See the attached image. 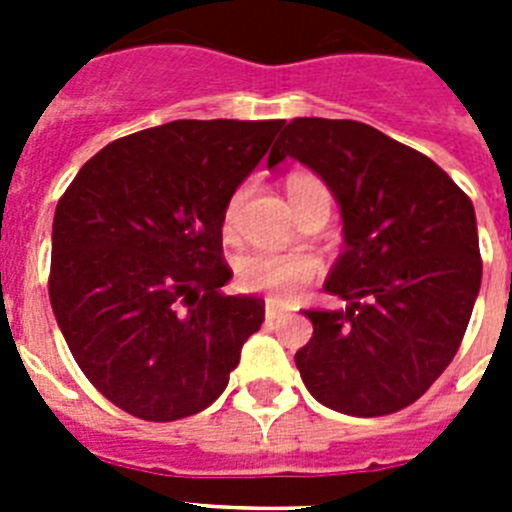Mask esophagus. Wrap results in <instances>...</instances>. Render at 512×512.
Wrapping results in <instances>:
<instances>
[{"instance_id": "obj_1", "label": "esophagus", "mask_w": 512, "mask_h": 512, "mask_svg": "<svg viewBox=\"0 0 512 512\" xmlns=\"http://www.w3.org/2000/svg\"><path fill=\"white\" fill-rule=\"evenodd\" d=\"M282 318H287V312L282 310V307H277V305H266V323H277V320H282Z\"/></svg>"}]
</instances>
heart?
Segmentation results:
<instances>
[{
  "mask_svg": "<svg viewBox=\"0 0 512 512\" xmlns=\"http://www.w3.org/2000/svg\"><path fill=\"white\" fill-rule=\"evenodd\" d=\"M287 194L289 202L295 207V212L305 205L315 194H328L325 184L318 176L312 174H292L287 179ZM243 197L246 189L230 197L228 207H225V228L235 223V217L241 212ZM323 264L318 256L312 253H277V251H251L246 256L235 261V279L246 292H256L274 302H289L300 295L307 284H312L320 277Z\"/></svg>",
  "mask_w": 512,
  "mask_h": 512,
  "instance_id": "1",
  "label": "heart"
}]
</instances>
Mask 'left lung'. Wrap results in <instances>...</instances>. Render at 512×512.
Returning <instances> with one entry per match:
<instances>
[{"instance_id": "left-lung-1", "label": "left lung", "mask_w": 512, "mask_h": 512, "mask_svg": "<svg viewBox=\"0 0 512 512\" xmlns=\"http://www.w3.org/2000/svg\"><path fill=\"white\" fill-rule=\"evenodd\" d=\"M287 156L328 184L346 241L325 292L348 305L305 310L302 382L338 413H397L441 377L472 318L482 282L472 200L431 158L356 120L295 117L269 169Z\"/></svg>"}]
</instances>
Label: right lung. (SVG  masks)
I'll return each instance as SVG.
<instances>
[{
    "label": "right lung",
    "instance_id": "1",
    "mask_svg": "<svg viewBox=\"0 0 512 512\" xmlns=\"http://www.w3.org/2000/svg\"><path fill=\"white\" fill-rule=\"evenodd\" d=\"M284 120H174L112 140L58 200L48 295L84 377L169 423L223 395L264 300L225 295V207Z\"/></svg>",
    "mask_w": 512,
    "mask_h": 512
}]
</instances>
